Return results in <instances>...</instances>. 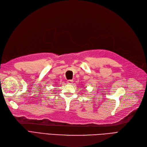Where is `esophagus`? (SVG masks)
Instances as JSON below:
<instances>
[{
  "instance_id": "esophagus-1",
  "label": "esophagus",
  "mask_w": 147,
  "mask_h": 147,
  "mask_svg": "<svg viewBox=\"0 0 147 147\" xmlns=\"http://www.w3.org/2000/svg\"><path fill=\"white\" fill-rule=\"evenodd\" d=\"M73 82V80H67V83L68 84H72Z\"/></svg>"
}]
</instances>
